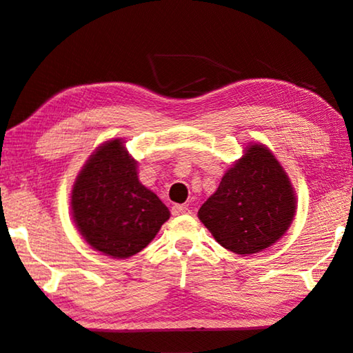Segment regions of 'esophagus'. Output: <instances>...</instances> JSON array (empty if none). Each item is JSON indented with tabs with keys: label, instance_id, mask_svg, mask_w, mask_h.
I'll return each instance as SVG.
<instances>
[{
	"label": "esophagus",
	"instance_id": "34e87169",
	"mask_svg": "<svg viewBox=\"0 0 353 353\" xmlns=\"http://www.w3.org/2000/svg\"><path fill=\"white\" fill-rule=\"evenodd\" d=\"M171 214L174 216H179V215H185V214H190L188 207L185 205H181V204H174L171 207Z\"/></svg>",
	"mask_w": 353,
	"mask_h": 353
}]
</instances>
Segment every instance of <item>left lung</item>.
Returning a JSON list of instances; mask_svg holds the SVG:
<instances>
[{"instance_id": "8db88e82", "label": "left lung", "mask_w": 353, "mask_h": 353, "mask_svg": "<svg viewBox=\"0 0 353 353\" xmlns=\"http://www.w3.org/2000/svg\"><path fill=\"white\" fill-rule=\"evenodd\" d=\"M295 212L297 196L288 172L270 149L251 143L201 205L198 218L221 247L248 256L276 243Z\"/></svg>"}]
</instances>
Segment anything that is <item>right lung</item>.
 <instances>
[{
    "label": "right lung",
    "mask_w": 353,
    "mask_h": 353,
    "mask_svg": "<svg viewBox=\"0 0 353 353\" xmlns=\"http://www.w3.org/2000/svg\"><path fill=\"white\" fill-rule=\"evenodd\" d=\"M70 210L88 245L127 259L152 242L170 210L138 179V161L124 139L113 138L89 155L74 182Z\"/></svg>",
    "instance_id": "obj_1"
}]
</instances>
